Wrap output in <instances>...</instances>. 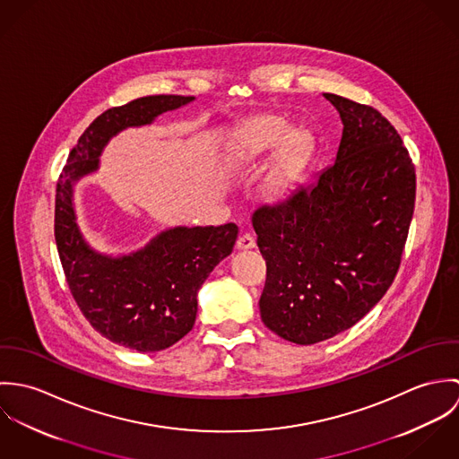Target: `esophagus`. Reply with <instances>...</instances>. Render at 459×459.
I'll list each match as a JSON object with an SVG mask.
<instances>
[{
  "mask_svg": "<svg viewBox=\"0 0 459 459\" xmlns=\"http://www.w3.org/2000/svg\"><path fill=\"white\" fill-rule=\"evenodd\" d=\"M255 247H256V242H255V238H253L249 233L238 237V240H237V249H240V251H249V249H255Z\"/></svg>",
  "mask_w": 459,
  "mask_h": 459,
  "instance_id": "esophagus-1",
  "label": "esophagus"
}]
</instances>
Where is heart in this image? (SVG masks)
I'll return each mask as SVG.
<instances>
[{
  "label": "heart",
  "instance_id": "heart-1",
  "mask_svg": "<svg viewBox=\"0 0 459 459\" xmlns=\"http://www.w3.org/2000/svg\"><path fill=\"white\" fill-rule=\"evenodd\" d=\"M275 152L262 182L263 196L282 203L302 184L313 155L311 135L277 115H255L240 122L222 144V162L235 173L260 168Z\"/></svg>",
  "mask_w": 459,
  "mask_h": 459
}]
</instances>
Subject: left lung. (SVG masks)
<instances>
[{"label": "left lung", "instance_id": "8db88e82", "mask_svg": "<svg viewBox=\"0 0 459 459\" xmlns=\"http://www.w3.org/2000/svg\"><path fill=\"white\" fill-rule=\"evenodd\" d=\"M342 135L316 182L253 213L266 262L263 324L297 344L353 327L387 293L415 206V168L375 108L324 93Z\"/></svg>", "mask_w": 459, "mask_h": 459}]
</instances>
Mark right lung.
<instances>
[{
    "label": "right lung",
    "instance_id": "1",
    "mask_svg": "<svg viewBox=\"0 0 459 459\" xmlns=\"http://www.w3.org/2000/svg\"><path fill=\"white\" fill-rule=\"evenodd\" d=\"M195 97L150 95L97 117L72 148L56 186L55 238L74 300L90 325L109 341L159 351L195 327L197 291L215 264L231 255L238 228L177 226L143 249L108 256L84 240L74 208V186L99 169L104 146L118 132L153 124Z\"/></svg>",
    "mask_w": 459,
    "mask_h": 459
}]
</instances>
